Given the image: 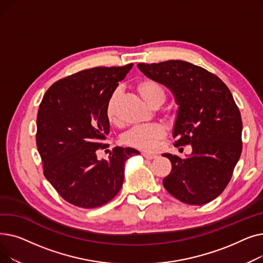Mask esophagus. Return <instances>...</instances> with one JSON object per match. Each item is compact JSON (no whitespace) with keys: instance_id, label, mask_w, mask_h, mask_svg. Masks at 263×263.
<instances>
[{"instance_id":"1","label":"esophagus","mask_w":263,"mask_h":263,"mask_svg":"<svg viewBox=\"0 0 263 263\" xmlns=\"http://www.w3.org/2000/svg\"><path fill=\"white\" fill-rule=\"evenodd\" d=\"M142 156H143L145 159H147V160H153V159H155V158L158 157L156 154H149V153H143Z\"/></svg>"}]
</instances>
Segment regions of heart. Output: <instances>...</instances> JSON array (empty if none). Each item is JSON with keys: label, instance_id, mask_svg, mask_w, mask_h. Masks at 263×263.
Listing matches in <instances>:
<instances>
[{"label": "heart", "instance_id": "obj_1", "mask_svg": "<svg viewBox=\"0 0 263 263\" xmlns=\"http://www.w3.org/2000/svg\"><path fill=\"white\" fill-rule=\"evenodd\" d=\"M136 90L142 98L151 106H160L166 98L164 87L155 80L143 79L136 84ZM120 99V89H115L110 93L105 106V115L110 123L118 122V105ZM165 131L160 124L135 128L123 136V143L128 146L149 151L155 149L157 143L162 140Z\"/></svg>", "mask_w": 263, "mask_h": 263}]
</instances>
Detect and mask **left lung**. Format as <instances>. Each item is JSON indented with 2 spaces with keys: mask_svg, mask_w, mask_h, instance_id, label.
Segmentation results:
<instances>
[{
  "mask_svg": "<svg viewBox=\"0 0 263 263\" xmlns=\"http://www.w3.org/2000/svg\"><path fill=\"white\" fill-rule=\"evenodd\" d=\"M137 67L173 92L179 106L175 146L193 149L185 159L164 154L172 162L164 187L184 203L212 201L229 183L242 153V119L229 88L215 74L185 61Z\"/></svg>",
  "mask_w": 263,
  "mask_h": 263,
  "instance_id": "obj_1",
  "label": "left lung"
}]
</instances>
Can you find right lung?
<instances>
[{"label": "right lung", "instance_id": "right-lung-1", "mask_svg": "<svg viewBox=\"0 0 263 263\" xmlns=\"http://www.w3.org/2000/svg\"><path fill=\"white\" fill-rule=\"evenodd\" d=\"M133 64L96 67L62 79L47 90L37 115L36 143L47 180L69 203L97 208L113 199L124 164L139 150L116 147L108 160L97 151L109 132L106 102Z\"/></svg>", "mask_w": 263, "mask_h": 263}]
</instances>
